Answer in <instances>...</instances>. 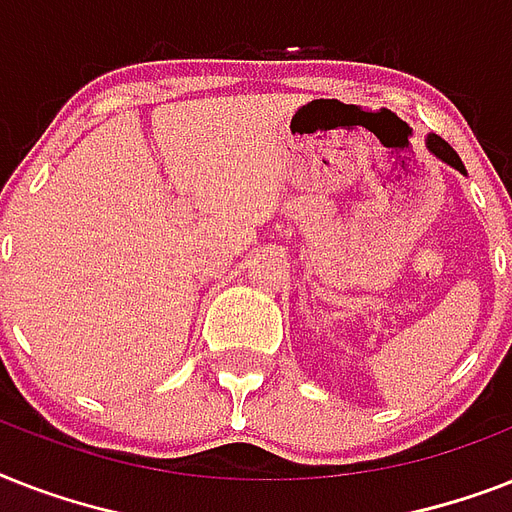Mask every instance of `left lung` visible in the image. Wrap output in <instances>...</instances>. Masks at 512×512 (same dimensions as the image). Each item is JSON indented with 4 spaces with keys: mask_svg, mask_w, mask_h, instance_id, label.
Instances as JSON below:
<instances>
[{
    "mask_svg": "<svg viewBox=\"0 0 512 512\" xmlns=\"http://www.w3.org/2000/svg\"><path fill=\"white\" fill-rule=\"evenodd\" d=\"M428 151L436 159H441L444 164H449V167H454L457 172H462L465 175V164L460 162V156H457V151H454L446 140H441L438 135H428Z\"/></svg>",
    "mask_w": 512,
    "mask_h": 512,
    "instance_id": "left-lung-1",
    "label": "left lung"
}]
</instances>
